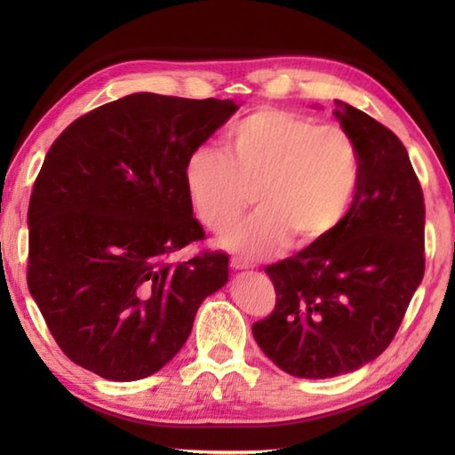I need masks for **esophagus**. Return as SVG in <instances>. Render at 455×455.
I'll return each mask as SVG.
<instances>
[{
  "mask_svg": "<svg viewBox=\"0 0 455 455\" xmlns=\"http://www.w3.org/2000/svg\"><path fill=\"white\" fill-rule=\"evenodd\" d=\"M230 267H233V269H248L250 264L243 258H230Z\"/></svg>",
  "mask_w": 455,
  "mask_h": 455,
  "instance_id": "34e87169",
  "label": "esophagus"
}]
</instances>
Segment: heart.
I'll use <instances>...</instances> for the list:
<instances>
[{"mask_svg": "<svg viewBox=\"0 0 455 455\" xmlns=\"http://www.w3.org/2000/svg\"><path fill=\"white\" fill-rule=\"evenodd\" d=\"M228 152L212 144L193 148L183 181L193 211L212 233H227L250 201L258 211L220 244L259 258L289 240L305 248L340 225L360 181V154L340 127L291 111L262 108L230 127Z\"/></svg>", "mask_w": 455, "mask_h": 455, "instance_id": "1", "label": "heart"}]
</instances>
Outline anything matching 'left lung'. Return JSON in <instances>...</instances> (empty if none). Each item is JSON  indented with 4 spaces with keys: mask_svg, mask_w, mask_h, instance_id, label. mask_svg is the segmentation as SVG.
<instances>
[{
    "mask_svg": "<svg viewBox=\"0 0 455 455\" xmlns=\"http://www.w3.org/2000/svg\"><path fill=\"white\" fill-rule=\"evenodd\" d=\"M334 117L360 154V181L340 225L266 267L274 313L252 334L279 370L326 379L373 362L397 334L424 275V197L409 152L344 101Z\"/></svg>",
    "mask_w": 455,
    "mask_h": 455,
    "instance_id": "1",
    "label": "left lung"
}]
</instances>
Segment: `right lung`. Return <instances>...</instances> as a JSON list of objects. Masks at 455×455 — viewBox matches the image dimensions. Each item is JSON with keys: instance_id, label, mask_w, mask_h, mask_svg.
<instances>
[{"instance_id": "add662e5", "label": "right lung", "mask_w": 455, "mask_h": 455, "mask_svg": "<svg viewBox=\"0 0 455 455\" xmlns=\"http://www.w3.org/2000/svg\"><path fill=\"white\" fill-rule=\"evenodd\" d=\"M236 109L132 93L54 140L28 203L27 283L74 363L111 381L156 373L228 282L227 254H173L205 236L183 181L188 154Z\"/></svg>"}]
</instances>
